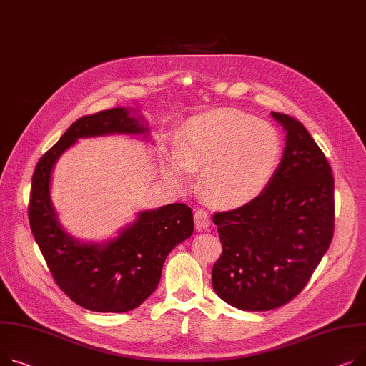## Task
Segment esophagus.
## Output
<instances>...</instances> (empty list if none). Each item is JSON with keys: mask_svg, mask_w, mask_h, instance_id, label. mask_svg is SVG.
I'll return each mask as SVG.
<instances>
[{"mask_svg": "<svg viewBox=\"0 0 366 366\" xmlns=\"http://www.w3.org/2000/svg\"><path fill=\"white\" fill-rule=\"evenodd\" d=\"M194 221H196L197 229H207L210 227V224H212L210 216L203 209H197L196 210V213H194Z\"/></svg>", "mask_w": 366, "mask_h": 366, "instance_id": "esophagus-1", "label": "esophagus"}]
</instances>
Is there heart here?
Segmentation results:
<instances>
[{"instance_id": "1", "label": "heart", "mask_w": 366, "mask_h": 366, "mask_svg": "<svg viewBox=\"0 0 366 366\" xmlns=\"http://www.w3.org/2000/svg\"><path fill=\"white\" fill-rule=\"evenodd\" d=\"M170 174L184 179L203 169L207 199L225 207L252 203L274 181L282 157L280 132L257 117L235 110H214L188 120Z\"/></svg>"}]
</instances>
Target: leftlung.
<instances>
[{"label": "left lung", "mask_w": 366, "mask_h": 366, "mask_svg": "<svg viewBox=\"0 0 366 366\" xmlns=\"http://www.w3.org/2000/svg\"><path fill=\"white\" fill-rule=\"evenodd\" d=\"M272 116L287 131L274 181L252 203L212 217L222 244L213 288L228 305L252 312L293 300L334 235V177L325 154L297 119Z\"/></svg>", "instance_id": "1"}]
</instances>
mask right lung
<instances>
[{"mask_svg": "<svg viewBox=\"0 0 366 366\" xmlns=\"http://www.w3.org/2000/svg\"><path fill=\"white\" fill-rule=\"evenodd\" d=\"M147 132L125 109H109L73 122L36 163L28 206L36 244L56 284L76 305L94 312L138 307L160 281L163 263L194 231L192 212L184 203L141 212L138 221L106 246L81 244L59 225L50 200L51 170L59 156L78 138Z\"/></svg>", "mask_w": 366, "mask_h": 366, "instance_id": "obj_1", "label": "right lung"}]
</instances>
